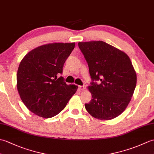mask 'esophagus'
I'll use <instances>...</instances> for the list:
<instances>
[{
  "label": "esophagus",
  "instance_id": "esophagus-1",
  "mask_svg": "<svg viewBox=\"0 0 154 154\" xmlns=\"http://www.w3.org/2000/svg\"><path fill=\"white\" fill-rule=\"evenodd\" d=\"M79 89L81 91H85L86 89V86L85 85H83V86H79Z\"/></svg>",
  "mask_w": 154,
  "mask_h": 154
}]
</instances>
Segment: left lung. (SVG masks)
Returning a JSON list of instances; mask_svg holds the SVG:
<instances>
[{"label": "left lung", "mask_w": 154, "mask_h": 154, "mask_svg": "<svg viewBox=\"0 0 154 154\" xmlns=\"http://www.w3.org/2000/svg\"><path fill=\"white\" fill-rule=\"evenodd\" d=\"M78 45L92 80L88 87L92 99L85 104L86 110L95 119H113L126 109L135 90L137 78L132 62L124 52L103 41Z\"/></svg>", "instance_id": "1"}]
</instances>
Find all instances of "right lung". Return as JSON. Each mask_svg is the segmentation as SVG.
<instances>
[{
	"mask_svg": "<svg viewBox=\"0 0 154 154\" xmlns=\"http://www.w3.org/2000/svg\"><path fill=\"white\" fill-rule=\"evenodd\" d=\"M75 43L41 45L25 55L16 75L17 89L22 102L32 112L51 118L67 105L77 87L67 85L63 77L65 61Z\"/></svg>",
	"mask_w": 154,
	"mask_h": 154,
	"instance_id": "1",
	"label": "right lung"
}]
</instances>
